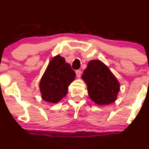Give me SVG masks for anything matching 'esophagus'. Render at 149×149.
<instances>
[{"label": "esophagus", "mask_w": 149, "mask_h": 149, "mask_svg": "<svg viewBox=\"0 0 149 149\" xmlns=\"http://www.w3.org/2000/svg\"><path fill=\"white\" fill-rule=\"evenodd\" d=\"M75 73H76V75L77 77H79L81 76V73H82V72H81V70H76V72H75Z\"/></svg>", "instance_id": "34e87169"}]
</instances>
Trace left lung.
I'll return each instance as SVG.
<instances>
[{
    "mask_svg": "<svg viewBox=\"0 0 149 149\" xmlns=\"http://www.w3.org/2000/svg\"><path fill=\"white\" fill-rule=\"evenodd\" d=\"M82 79L87 84L89 97L98 105L114 102L120 91V82L111 70L99 60H91Z\"/></svg>",
    "mask_w": 149,
    "mask_h": 149,
    "instance_id": "8db88e82",
    "label": "left lung"
}]
</instances>
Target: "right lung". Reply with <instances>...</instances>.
Masks as SVG:
<instances>
[{
	"label": "right lung",
	"mask_w": 149,
	"mask_h": 149,
	"mask_svg": "<svg viewBox=\"0 0 149 149\" xmlns=\"http://www.w3.org/2000/svg\"><path fill=\"white\" fill-rule=\"evenodd\" d=\"M76 74L64 57L57 55L51 59L40 82L42 98L50 103H58L67 93L68 87Z\"/></svg>",
	"instance_id": "obj_1"
}]
</instances>
